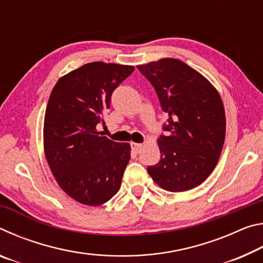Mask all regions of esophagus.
<instances>
[{
  "instance_id": "esophagus-1",
  "label": "esophagus",
  "mask_w": 263,
  "mask_h": 263,
  "mask_svg": "<svg viewBox=\"0 0 263 263\" xmlns=\"http://www.w3.org/2000/svg\"><path fill=\"white\" fill-rule=\"evenodd\" d=\"M131 147L133 149V152L139 153L142 149V145L141 144H137V142H131Z\"/></svg>"
}]
</instances>
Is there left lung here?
Returning <instances> with one entry per match:
<instances>
[{"instance_id": "1", "label": "left lung", "mask_w": 263, "mask_h": 263, "mask_svg": "<svg viewBox=\"0 0 263 263\" xmlns=\"http://www.w3.org/2000/svg\"><path fill=\"white\" fill-rule=\"evenodd\" d=\"M152 83L168 117L158 145L161 159L148 174L162 189L181 193L205 181L225 140V110L209 80L183 61L163 58L137 66Z\"/></svg>"}]
</instances>
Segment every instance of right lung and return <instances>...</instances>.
<instances>
[{
    "label": "right lung",
    "instance_id": "1",
    "mask_svg": "<svg viewBox=\"0 0 263 263\" xmlns=\"http://www.w3.org/2000/svg\"><path fill=\"white\" fill-rule=\"evenodd\" d=\"M133 70L90 62L60 78L50 95L44 152L60 188L84 205H102L121 188L131 146L110 140L96 127L104 124L114 90Z\"/></svg>",
    "mask_w": 263,
    "mask_h": 263
}]
</instances>
